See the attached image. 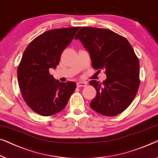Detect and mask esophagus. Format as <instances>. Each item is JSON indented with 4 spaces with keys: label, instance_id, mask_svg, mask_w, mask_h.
I'll return each instance as SVG.
<instances>
[{
    "label": "esophagus",
    "instance_id": "1",
    "mask_svg": "<svg viewBox=\"0 0 158 158\" xmlns=\"http://www.w3.org/2000/svg\"><path fill=\"white\" fill-rule=\"evenodd\" d=\"M86 84H87V83H86V81H79L77 83V85L78 87H81V86H86Z\"/></svg>",
    "mask_w": 158,
    "mask_h": 158
}]
</instances>
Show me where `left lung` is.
Here are the masks:
<instances>
[{"instance_id":"8db88e82","label":"left lung","mask_w":158,"mask_h":158,"mask_svg":"<svg viewBox=\"0 0 158 158\" xmlns=\"http://www.w3.org/2000/svg\"><path fill=\"white\" fill-rule=\"evenodd\" d=\"M75 39L89 53L92 67L106 75L102 83L89 81L97 91L90 106L105 116L120 114L135 99L140 82L139 60L132 46L112 31L94 27H82Z\"/></svg>"}]
</instances>
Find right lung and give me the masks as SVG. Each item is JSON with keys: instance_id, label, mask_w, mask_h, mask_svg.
<instances>
[{"instance_id": "right-lung-1", "label": "right lung", "mask_w": 158, "mask_h": 158, "mask_svg": "<svg viewBox=\"0 0 158 158\" xmlns=\"http://www.w3.org/2000/svg\"><path fill=\"white\" fill-rule=\"evenodd\" d=\"M80 27L57 28L39 35L29 44L18 67V81L27 105L41 116L61 112L77 87L74 81L60 82L51 75L61 55Z\"/></svg>"}]
</instances>
